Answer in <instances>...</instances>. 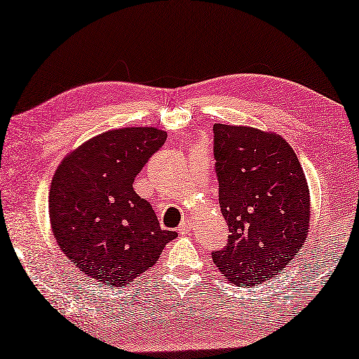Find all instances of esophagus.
<instances>
[{
  "label": "esophagus",
  "instance_id": "1",
  "mask_svg": "<svg viewBox=\"0 0 359 359\" xmlns=\"http://www.w3.org/2000/svg\"><path fill=\"white\" fill-rule=\"evenodd\" d=\"M191 229H192V222H191V219H186V222L181 223L180 228H178V231H180L181 234H187Z\"/></svg>",
  "mask_w": 359,
  "mask_h": 359
}]
</instances>
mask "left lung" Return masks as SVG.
<instances>
[{
  "label": "left lung",
  "mask_w": 359,
  "mask_h": 359,
  "mask_svg": "<svg viewBox=\"0 0 359 359\" xmlns=\"http://www.w3.org/2000/svg\"><path fill=\"white\" fill-rule=\"evenodd\" d=\"M213 156L231 233L213 263L226 280L252 287L278 276L305 244L310 189L294 149L274 133L217 123Z\"/></svg>",
  "instance_id": "left-lung-1"
}]
</instances>
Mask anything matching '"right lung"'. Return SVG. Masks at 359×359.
<instances>
[{
	"instance_id": "obj_1",
	"label": "right lung",
	"mask_w": 359,
	"mask_h": 359,
	"mask_svg": "<svg viewBox=\"0 0 359 359\" xmlns=\"http://www.w3.org/2000/svg\"><path fill=\"white\" fill-rule=\"evenodd\" d=\"M167 141L151 126L120 128L86 141L60 162L49 189L59 249L90 279L122 287L157 263L175 231L161 229L133 189L137 173Z\"/></svg>"
}]
</instances>
